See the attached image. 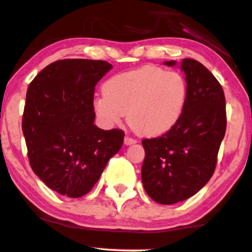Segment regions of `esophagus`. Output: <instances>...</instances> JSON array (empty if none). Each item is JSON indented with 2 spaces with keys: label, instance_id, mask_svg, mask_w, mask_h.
<instances>
[{
  "label": "esophagus",
  "instance_id": "1",
  "mask_svg": "<svg viewBox=\"0 0 252 252\" xmlns=\"http://www.w3.org/2000/svg\"><path fill=\"white\" fill-rule=\"evenodd\" d=\"M134 143H136V141H135L134 139H131V137H129V136L124 137V145H126V146L134 145Z\"/></svg>",
  "mask_w": 252,
  "mask_h": 252
}]
</instances>
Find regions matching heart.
<instances>
[{"label":"heart","mask_w":252,"mask_h":252,"mask_svg":"<svg viewBox=\"0 0 252 252\" xmlns=\"http://www.w3.org/2000/svg\"><path fill=\"white\" fill-rule=\"evenodd\" d=\"M105 94L94 100V112L106 126L128 123L141 135L158 137L181 121L188 103V82L182 74L143 65L106 81Z\"/></svg>","instance_id":"heart-1"}]
</instances>
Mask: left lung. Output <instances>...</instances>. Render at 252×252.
<instances>
[{
	"label": "left lung",
	"mask_w": 252,
	"mask_h": 252,
	"mask_svg": "<svg viewBox=\"0 0 252 252\" xmlns=\"http://www.w3.org/2000/svg\"><path fill=\"white\" fill-rule=\"evenodd\" d=\"M164 64L175 67L177 62ZM179 68L189 90L181 121L166 134L142 141L143 188L161 204L182 202L208 183L226 131L225 94L219 81L196 60L184 59Z\"/></svg>",
	"instance_id": "left-lung-1"
}]
</instances>
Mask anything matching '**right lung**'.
Segmentation results:
<instances>
[{"instance_id":"add662e5","label":"right lung","mask_w":252,"mask_h":252,"mask_svg":"<svg viewBox=\"0 0 252 252\" xmlns=\"http://www.w3.org/2000/svg\"><path fill=\"white\" fill-rule=\"evenodd\" d=\"M111 69L105 61L61 60L29 86L23 132L30 164L60 195L76 198L90 192L123 145V131L94 124V87Z\"/></svg>"}]
</instances>
